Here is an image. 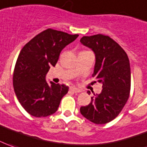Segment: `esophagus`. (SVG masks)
I'll return each mask as SVG.
<instances>
[{
  "instance_id": "34e87169",
  "label": "esophagus",
  "mask_w": 147,
  "mask_h": 147,
  "mask_svg": "<svg viewBox=\"0 0 147 147\" xmlns=\"http://www.w3.org/2000/svg\"><path fill=\"white\" fill-rule=\"evenodd\" d=\"M70 91H71V92H74V93H79V92H81V91L80 90L79 88H76V87H71V88H70Z\"/></svg>"
}]
</instances>
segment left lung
Instances as JSON below:
<instances>
[{"mask_svg": "<svg viewBox=\"0 0 147 147\" xmlns=\"http://www.w3.org/2000/svg\"><path fill=\"white\" fill-rule=\"evenodd\" d=\"M80 42L94 51L92 76L103 84L101 92L91 97L89 105L80 107V113L92 123L106 124L119 115L129 96V58L121 46L107 35L84 36Z\"/></svg>", "mask_w": 147, "mask_h": 147, "instance_id": "left-lung-1", "label": "left lung"}]
</instances>
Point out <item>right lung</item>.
<instances>
[{
  "instance_id": "1",
  "label": "right lung",
  "mask_w": 147,
  "mask_h": 147,
  "mask_svg": "<svg viewBox=\"0 0 147 147\" xmlns=\"http://www.w3.org/2000/svg\"><path fill=\"white\" fill-rule=\"evenodd\" d=\"M78 34L47 29L22 49L15 64L13 84L17 98L24 109L35 117L55 113L68 86L51 82L45 77L50 67H55L61 51Z\"/></svg>"
}]
</instances>
